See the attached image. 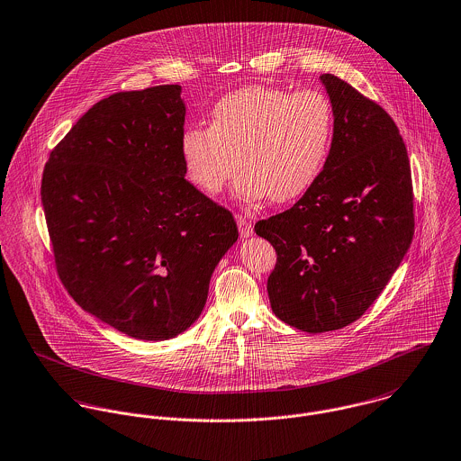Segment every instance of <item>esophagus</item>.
Returning <instances> with one entry per match:
<instances>
[{"label": "esophagus", "instance_id": "34e87169", "mask_svg": "<svg viewBox=\"0 0 461 461\" xmlns=\"http://www.w3.org/2000/svg\"><path fill=\"white\" fill-rule=\"evenodd\" d=\"M236 221H238V229H240V234L241 238H250L254 234V227H252V221L241 214L236 216Z\"/></svg>", "mask_w": 461, "mask_h": 461}]
</instances>
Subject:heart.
<instances>
[{"instance_id": "obj_1", "label": "heart", "mask_w": 461, "mask_h": 461, "mask_svg": "<svg viewBox=\"0 0 461 461\" xmlns=\"http://www.w3.org/2000/svg\"><path fill=\"white\" fill-rule=\"evenodd\" d=\"M331 132L333 112L325 94L252 85L221 97L209 128L183 131L181 158L190 181L207 195L223 190L240 161L241 197L289 202L320 177Z\"/></svg>"}]
</instances>
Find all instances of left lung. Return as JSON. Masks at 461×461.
Returning <instances> with one entry per match:
<instances>
[{
    "label": "left lung",
    "instance_id": "obj_1",
    "mask_svg": "<svg viewBox=\"0 0 461 461\" xmlns=\"http://www.w3.org/2000/svg\"><path fill=\"white\" fill-rule=\"evenodd\" d=\"M320 79L333 112L325 167L291 209L256 223L276 252L271 311L309 333L348 327L373 305L415 225L410 161L394 121L340 77Z\"/></svg>",
    "mask_w": 461,
    "mask_h": 461
}]
</instances>
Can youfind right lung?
Segmentation results:
<instances>
[{"mask_svg":"<svg viewBox=\"0 0 461 461\" xmlns=\"http://www.w3.org/2000/svg\"><path fill=\"white\" fill-rule=\"evenodd\" d=\"M179 85L94 104L53 149L41 197L74 302L132 339L167 340L200 316L238 241L234 216L185 179Z\"/></svg>","mask_w":461,"mask_h":461,"instance_id":"obj_1","label":"right lung"}]
</instances>
